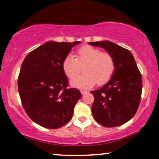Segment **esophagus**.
Segmentation results:
<instances>
[{"mask_svg":"<svg viewBox=\"0 0 159 159\" xmlns=\"http://www.w3.org/2000/svg\"><path fill=\"white\" fill-rule=\"evenodd\" d=\"M81 93L82 95H85V94H87L88 92H87V91H86V90H81Z\"/></svg>","mask_w":159,"mask_h":159,"instance_id":"esophagus-1","label":"esophagus"}]
</instances>
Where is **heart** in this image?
Listing matches in <instances>:
<instances>
[{"instance_id": "heart-1", "label": "heart", "mask_w": 159, "mask_h": 159, "mask_svg": "<svg viewBox=\"0 0 159 159\" xmlns=\"http://www.w3.org/2000/svg\"><path fill=\"white\" fill-rule=\"evenodd\" d=\"M75 58L71 54L66 56L62 62L63 72L69 79H73L84 66L85 73L71 81L72 87L87 89L98 85H103L112 77L115 70V62L113 56L107 52H100L96 47L84 45L78 49Z\"/></svg>"}]
</instances>
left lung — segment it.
<instances>
[{"instance_id": "obj_1", "label": "left lung", "mask_w": 159, "mask_h": 159, "mask_svg": "<svg viewBox=\"0 0 159 159\" xmlns=\"http://www.w3.org/2000/svg\"><path fill=\"white\" fill-rule=\"evenodd\" d=\"M113 56L115 70L107 83L99 90L91 91L94 96L92 113L98 123L116 127L129 121L140 102L142 77L132 53L110 41L91 42Z\"/></svg>"}]
</instances>
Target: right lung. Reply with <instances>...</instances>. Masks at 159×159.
Segmentation results:
<instances>
[{
  "label": "right lung",
  "instance_id": "add662e5",
  "mask_svg": "<svg viewBox=\"0 0 159 159\" xmlns=\"http://www.w3.org/2000/svg\"><path fill=\"white\" fill-rule=\"evenodd\" d=\"M81 42L49 41L27 54L21 64L18 88L23 107L33 121L47 129H58L72 119L80 91L68 88L62 62Z\"/></svg>",
  "mask_w": 159,
  "mask_h": 159
}]
</instances>
